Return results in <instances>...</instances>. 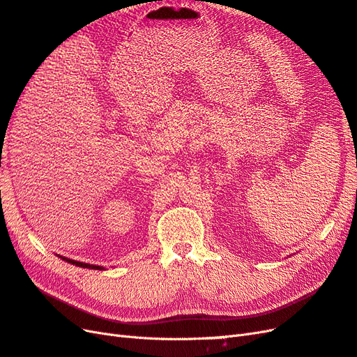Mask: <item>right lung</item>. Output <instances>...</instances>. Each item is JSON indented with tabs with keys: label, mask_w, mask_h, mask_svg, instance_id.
<instances>
[{
	"label": "right lung",
	"mask_w": 357,
	"mask_h": 357,
	"mask_svg": "<svg viewBox=\"0 0 357 357\" xmlns=\"http://www.w3.org/2000/svg\"><path fill=\"white\" fill-rule=\"evenodd\" d=\"M61 257V256H59ZM63 260L71 263V264H76V266H80V268H86V269H97V271H101L105 269L103 266H97V264H89V263H84V261H76V260H71V259H67V257H61Z\"/></svg>",
	"instance_id": "obj_1"
}]
</instances>
